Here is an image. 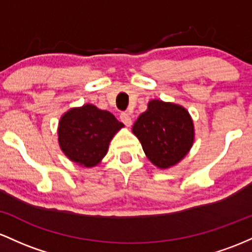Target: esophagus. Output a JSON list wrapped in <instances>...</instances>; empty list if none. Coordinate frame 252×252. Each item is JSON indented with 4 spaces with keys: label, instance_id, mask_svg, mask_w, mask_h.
Segmentation results:
<instances>
[{
    "label": "esophagus",
    "instance_id": "34e87169",
    "mask_svg": "<svg viewBox=\"0 0 252 252\" xmlns=\"http://www.w3.org/2000/svg\"><path fill=\"white\" fill-rule=\"evenodd\" d=\"M120 120L125 124L126 126H131L132 125V119L129 117L127 113H121L120 114Z\"/></svg>",
    "mask_w": 252,
    "mask_h": 252
}]
</instances>
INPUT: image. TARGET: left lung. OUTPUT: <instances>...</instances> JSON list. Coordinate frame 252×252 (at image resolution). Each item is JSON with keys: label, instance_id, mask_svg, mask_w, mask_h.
I'll list each match as a JSON object with an SVG mask.
<instances>
[{"label": "left lung", "instance_id": "obj_1", "mask_svg": "<svg viewBox=\"0 0 252 252\" xmlns=\"http://www.w3.org/2000/svg\"><path fill=\"white\" fill-rule=\"evenodd\" d=\"M132 132L137 135L150 162L160 169L183 159L194 143V125L180 104L152 100L141 113Z\"/></svg>", "mask_w": 252, "mask_h": 252}]
</instances>
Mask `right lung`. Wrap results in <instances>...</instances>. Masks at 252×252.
I'll return each instance as SVG.
<instances>
[{"label": "right lung", "instance_id": "right-lung-1", "mask_svg": "<svg viewBox=\"0 0 252 252\" xmlns=\"http://www.w3.org/2000/svg\"><path fill=\"white\" fill-rule=\"evenodd\" d=\"M123 127L112 113L87 103L71 108L61 118L59 146L70 160L92 168L106 156L112 138Z\"/></svg>", "mask_w": 252, "mask_h": 252}]
</instances>
